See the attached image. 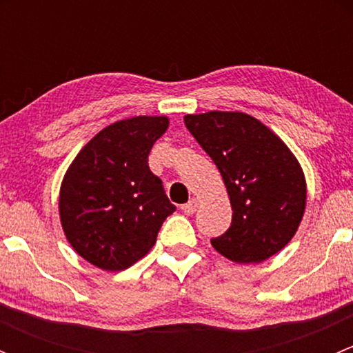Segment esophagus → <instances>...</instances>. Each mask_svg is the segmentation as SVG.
I'll return each instance as SVG.
<instances>
[{"mask_svg":"<svg viewBox=\"0 0 353 353\" xmlns=\"http://www.w3.org/2000/svg\"><path fill=\"white\" fill-rule=\"evenodd\" d=\"M198 208V199L196 198H191L190 201L186 203V205H183V212L186 213V215H193L194 212H196Z\"/></svg>","mask_w":353,"mask_h":353,"instance_id":"obj_1","label":"esophagus"}]
</instances>
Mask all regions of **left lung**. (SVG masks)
Returning a JSON list of instances; mask_svg holds the SVG:
<instances>
[{
  "instance_id": "left-lung-1",
  "label": "left lung",
  "mask_w": 353,
  "mask_h": 353,
  "mask_svg": "<svg viewBox=\"0 0 353 353\" xmlns=\"http://www.w3.org/2000/svg\"><path fill=\"white\" fill-rule=\"evenodd\" d=\"M184 123L215 162L232 206L229 230L212 239L215 251L241 265L282 251L301 225L307 199L297 157L261 121L239 110L186 114Z\"/></svg>"
}]
</instances>
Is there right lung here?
<instances>
[{
    "label": "right lung",
    "instance_id": "obj_1",
    "mask_svg": "<svg viewBox=\"0 0 353 353\" xmlns=\"http://www.w3.org/2000/svg\"><path fill=\"white\" fill-rule=\"evenodd\" d=\"M167 116H134L99 131L68 167L59 188V220L71 248L90 265L121 272L154 248L176 210L148 167Z\"/></svg>",
    "mask_w": 353,
    "mask_h": 353
}]
</instances>
